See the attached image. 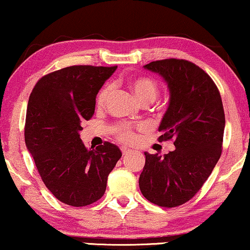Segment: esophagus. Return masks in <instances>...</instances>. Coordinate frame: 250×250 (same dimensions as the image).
Returning a JSON list of instances; mask_svg holds the SVG:
<instances>
[{"instance_id": "34e87169", "label": "esophagus", "mask_w": 250, "mask_h": 250, "mask_svg": "<svg viewBox=\"0 0 250 250\" xmlns=\"http://www.w3.org/2000/svg\"><path fill=\"white\" fill-rule=\"evenodd\" d=\"M130 148H127V147H122V153L123 155H126L127 153H130Z\"/></svg>"}]
</instances>
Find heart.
Masks as SVG:
<instances>
[{"label": "heart", "mask_w": 250, "mask_h": 250, "mask_svg": "<svg viewBox=\"0 0 250 250\" xmlns=\"http://www.w3.org/2000/svg\"><path fill=\"white\" fill-rule=\"evenodd\" d=\"M128 88L131 89L132 92L134 94V96L138 98V101L140 103H143L144 105L153 103L156 100L159 95V88L156 85V83L153 81L152 79L146 78V76H137V78H132L128 80L127 82ZM113 88L111 84L104 85L98 92L96 97V106L97 107H104L107 101L110 100L111 95H112ZM147 128V126L145 124H138L135 125V127H132L128 124H118L113 126V131L116 132L118 138L122 141H124L126 144H130L134 140L135 134L134 130L138 131H145Z\"/></svg>", "instance_id": "heart-1"}]
</instances>
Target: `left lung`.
<instances>
[{
    "mask_svg": "<svg viewBox=\"0 0 250 250\" xmlns=\"http://www.w3.org/2000/svg\"><path fill=\"white\" fill-rule=\"evenodd\" d=\"M144 68L167 83L169 104L159 126V140L172 139L176 149L165 156L145 152L139 188L153 204L175 208L198 192L220 158L223 102L210 76L190 61L159 60Z\"/></svg>",
    "mask_w": 250,
    "mask_h": 250,
    "instance_id": "left-lung-1",
    "label": "left lung"
}]
</instances>
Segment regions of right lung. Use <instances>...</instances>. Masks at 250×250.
I'll return each instance as SVG.
<instances>
[{"label": "right lung", "instance_id": "add662e5", "mask_svg": "<svg viewBox=\"0 0 250 250\" xmlns=\"http://www.w3.org/2000/svg\"><path fill=\"white\" fill-rule=\"evenodd\" d=\"M117 66H70L42 76L26 110L25 145L42 182L67 205L85 206L102 198L107 176L122 158L118 146L87 148L82 123L95 112L96 96Z\"/></svg>", "mask_w": 250, "mask_h": 250}]
</instances>
